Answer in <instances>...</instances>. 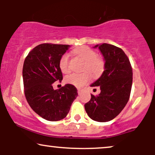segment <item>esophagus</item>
Listing matches in <instances>:
<instances>
[{"label":"esophagus","instance_id":"34e87169","mask_svg":"<svg viewBox=\"0 0 155 155\" xmlns=\"http://www.w3.org/2000/svg\"><path fill=\"white\" fill-rule=\"evenodd\" d=\"M82 91V89H81V88H78V94H80V93H81V92Z\"/></svg>","mask_w":155,"mask_h":155}]
</instances>
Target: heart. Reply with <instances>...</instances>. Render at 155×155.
<instances>
[{"instance_id": "heart-1", "label": "heart", "mask_w": 155, "mask_h": 155, "mask_svg": "<svg viewBox=\"0 0 155 155\" xmlns=\"http://www.w3.org/2000/svg\"><path fill=\"white\" fill-rule=\"evenodd\" d=\"M73 53L85 61L83 71H86L82 73H72L68 75L65 78V82L67 84L80 87L90 81L91 73L94 78L100 77L102 75L105 70V61L103 58L97 56V53L94 50L84 46L74 49ZM69 59L70 56L67 53L63 54L59 59V68L63 73H68L71 71Z\"/></svg>"}]
</instances>
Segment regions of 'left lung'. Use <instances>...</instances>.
I'll use <instances>...</instances> for the list:
<instances>
[{"mask_svg":"<svg viewBox=\"0 0 155 155\" xmlns=\"http://www.w3.org/2000/svg\"><path fill=\"white\" fill-rule=\"evenodd\" d=\"M104 58L105 70L91 87L99 86L101 92L84 104V109L92 120L109 121L119 114L130 98L133 82V69L124 51L109 44L96 45Z\"/></svg>","mask_w":155,"mask_h":155,"instance_id":"8db88e82","label":"left lung"}]
</instances>
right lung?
Masks as SVG:
<instances>
[{
	"mask_svg": "<svg viewBox=\"0 0 155 155\" xmlns=\"http://www.w3.org/2000/svg\"><path fill=\"white\" fill-rule=\"evenodd\" d=\"M69 45L44 43L30 51L24 61L23 84L26 99L32 110L44 119L57 121L65 117L78 97L73 84L54 90L53 83L61 82L59 59Z\"/></svg>",
	"mask_w": 155,
	"mask_h": 155,
	"instance_id": "right-lung-1",
	"label": "right lung"
}]
</instances>
